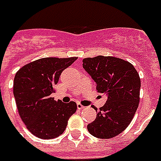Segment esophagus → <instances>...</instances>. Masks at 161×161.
Returning <instances> with one entry per match:
<instances>
[{
  "instance_id": "obj_1",
  "label": "esophagus",
  "mask_w": 161,
  "mask_h": 161,
  "mask_svg": "<svg viewBox=\"0 0 161 161\" xmlns=\"http://www.w3.org/2000/svg\"><path fill=\"white\" fill-rule=\"evenodd\" d=\"M77 108L78 109H83L84 106H82V105L80 104V103H77Z\"/></svg>"
}]
</instances>
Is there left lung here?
I'll return each mask as SVG.
<instances>
[{"mask_svg":"<svg viewBox=\"0 0 161 161\" xmlns=\"http://www.w3.org/2000/svg\"><path fill=\"white\" fill-rule=\"evenodd\" d=\"M84 70L97 83V90L108 96L88 125L91 135L110 139L120 134L132 122L140 101L141 80L133 64L123 59L98 55L83 59Z\"/></svg>","mask_w":161,"mask_h":161,"instance_id":"obj_1","label":"left lung"}]
</instances>
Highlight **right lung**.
Listing matches in <instances>:
<instances>
[{
  "mask_svg": "<svg viewBox=\"0 0 161 161\" xmlns=\"http://www.w3.org/2000/svg\"><path fill=\"white\" fill-rule=\"evenodd\" d=\"M76 60L77 57L41 58L16 73L13 94L19 114L28 131L38 138L60 136L77 110L73 101L63 103L51 97L61 73Z\"/></svg>",
  "mask_w": 161,
  "mask_h": 161,
  "instance_id": "obj_1",
  "label": "right lung"
}]
</instances>
